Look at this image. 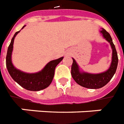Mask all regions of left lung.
<instances>
[{"mask_svg":"<svg viewBox=\"0 0 124 124\" xmlns=\"http://www.w3.org/2000/svg\"><path fill=\"white\" fill-rule=\"evenodd\" d=\"M101 29L102 30L100 31L101 33H102L103 38L110 44L111 47L112 48V60L109 69L99 74H91L85 72H81L77 62L74 58H72L73 62L71 67L72 77L77 84L88 89H99L106 85L116 73L117 67L118 57L115 45L112 41V38L110 34L105 29Z\"/></svg>","mask_w":124,"mask_h":124,"instance_id":"left-lung-1","label":"left lung"}]
</instances>
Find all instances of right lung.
<instances>
[{
	"mask_svg": "<svg viewBox=\"0 0 124 124\" xmlns=\"http://www.w3.org/2000/svg\"><path fill=\"white\" fill-rule=\"evenodd\" d=\"M25 26H23L22 29ZM19 32L20 31H19L15 33L11 39V44L8 47L6 57V65L8 73L13 79L24 89L32 91L43 90L47 88L51 84L54 76V71L56 66L62 61L64 57L50 61L41 71L36 73H27L18 70L12 63L11 55L13 49L14 39L17 33Z\"/></svg>",
	"mask_w": 124,
	"mask_h": 124,
	"instance_id": "1",
	"label": "right lung"
}]
</instances>
